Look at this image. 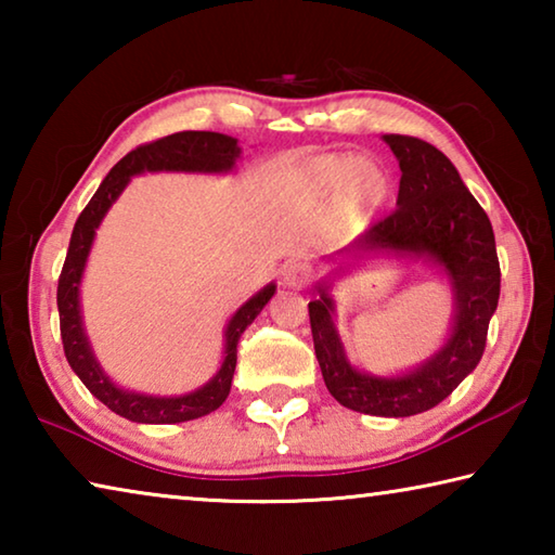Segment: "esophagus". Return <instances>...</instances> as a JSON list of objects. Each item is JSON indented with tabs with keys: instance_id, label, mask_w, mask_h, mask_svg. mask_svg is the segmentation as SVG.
I'll list each match as a JSON object with an SVG mask.
<instances>
[{
	"instance_id": "1",
	"label": "esophagus",
	"mask_w": 555,
	"mask_h": 555,
	"mask_svg": "<svg viewBox=\"0 0 555 555\" xmlns=\"http://www.w3.org/2000/svg\"><path fill=\"white\" fill-rule=\"evenodd\" d=\"M313 276V269L306 261H294L284 269V284L288 288H306L308 281Z\"/></svg>"
}]
</instances>
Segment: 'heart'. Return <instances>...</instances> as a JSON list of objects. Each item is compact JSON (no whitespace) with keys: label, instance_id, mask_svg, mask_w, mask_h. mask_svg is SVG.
I'll list each match as a JSON object with an SVG mask.
<instances>
[{"label":"heart","instance_id":"1","mask_svg":"<svg viewBox=\"0 0 555 555\" xmlns=\"http://www.w3.org/2000/svg\"><path fill=\"white\" fill-rule=\"evenodd\" d=\"M308 178L318 191L337 185V208L350 222L367 218L389 195L387 173L367 158L347 162L343 156H321L308 166Z\"/></svg>","mask_w":555,"mask_h":555}]
</instances>
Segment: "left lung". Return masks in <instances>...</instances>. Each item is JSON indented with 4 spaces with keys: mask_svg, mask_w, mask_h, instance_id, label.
<instances>
[{
    "mask_svg": "<svg viewBox=\"0 0 555 555\" xmlns=\"http://www.w3.org/2000/svg\"><path fill=\"white\" fill-rule=\"evenodd\" d=\"M399 158V208L374 222L350 251L428 255L453 281L455 327L443 350L406 377H370L350 367L333 325V298L318 286L308 304L315 357L327 391L343 406L370 416L403 418L438 406L482 360L490 318L500 304V259L492 222L450 158L416 137L384 134Z\"/></svg>",
    "mask_w": 555,
    "mask_h": 555,
    "instance_id": "obj_1",
    "label": "left lung"
}]
</instances>
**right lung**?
<instances>
[{
	"label": "right lung",
	"mask_w": 555,
	"mask_h": 555,
	"mask_svg": "<svg viewBox=\"0 0 555 555\" xmlns=\"http://www.w3.org/2000/svg\"><path fill=\"white\" fill-rule=\"evenodd\" d=\"M240 156L237 139L218 134V131H176L156 142H149L129 152L115 168L107 173L105 181L100 183L98 193L92 195L86 210L75 220L70 234L68 255H65L61 276H59V315H61V337L65 360L78 374L80 382L90 389L92 397H98L109 411L119 413L137 424H181V421H193L208 416L210 411L220 409L222 401L228 399L232 387L234 364H237V343L247 325L261 313V308L274 296L276 286L269 284L259 291L255 298H249L237 313L232 315L228 325V345H224V362L220 372L205 384L203 389L185 393L176 399H158L144 397V393L121 391L112 384L102 370L98 367L95 357L90 352V345L82 333L80 308H78V288L80 276L86 269V259L90 255V244L95 237V228L105 218L109 205L117 201V195L125 191L129 178L142 171H205L220 173L230 171L234 158Z\"/></svg>",
	"instance_id": "obj_1"
}]
</instances>
